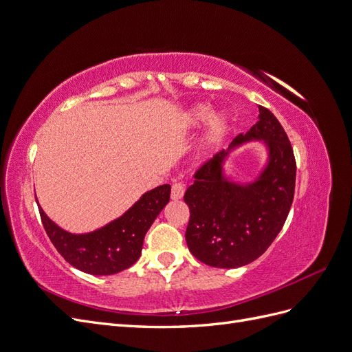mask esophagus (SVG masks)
<instances>
[{
	"label": "esophagus",
	"instance_id": "34e87169",
	"mask_svg": "<svg viewBox=\"0 0 352 352\" xmlns=\"http://www.w3.org/2000/svg\"><path fill=\"white\" fill-rule=\"evenodd\" d=\"M185 194V186L182 184H173L172 185V199H180Z\"/></svg>",
	"mask_w": 352,
	"mask_h": 352
}]
</instances>
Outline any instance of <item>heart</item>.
<instances>
[{
	"mask_svg": "<svg viewBox=\"0 0 352 352\" xmlns=\"http://www.w3.org/2000/svg\"><path fill=\"white\" fill-rule=\"evenodd\" d=\"M210 116H211V110L207 107V105H198V107H194V110H190V113L188 114L186 126L188 127L201 126L202 123H206L210 119ZM226 131H228V122L225 117L221 116L216 117L210 126V132L207 138L208 145L219 144L223 140V136H225Z\"/></svg>",
	"mask_w": 352,
	"mask_h": 352,
	"instance_id": "heart-1",
	"label": "heart"
}]
</instances>
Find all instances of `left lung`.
Wrapping results in <instances>:
<instances>
[{
    "mask_svg": "<svg viewBox=\"0 0 352 352\" xmlns=\"http://www.w3.org/2000/svg\"><path fill=\"white\" fill-rule=\"evenodd\" d=\"M258 122L238 135L194 175L185 192L189 207L186 243L190 254L211 267H241L257 260L282 230L295 192L296 163L292 145L274 114L258 105ZM263 139L270 163L250 186L230 183L221 163L233 147Z\"/></svg>",
    "mask_w": 352,
    "mask_h": 352,
    "instance_id": "8db88e82",
    "label": "left lung"
}]
</instances>
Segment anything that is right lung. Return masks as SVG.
Masks as SVG:
<instances>
[{
  "label": "right lung",
  "instance_id": "add662e5",
  "mask_svg": "<svg viewBox=\"0 0 352 352\" xmlns=\"http://www.w3.org/2000/svg\"><path fill=\"white\" fill-rule=\"evenodd\" d=\"M168 199L170 185L157 186L144 194L122 217L82 235L63 230L48 219L39 204L38 208L47 235L63 258L80 272L107 276L129 269L140 258L145 233Z\"/></svg>",
  "mask_w": 352,
  "mask_h": 352
}]
</instances>
